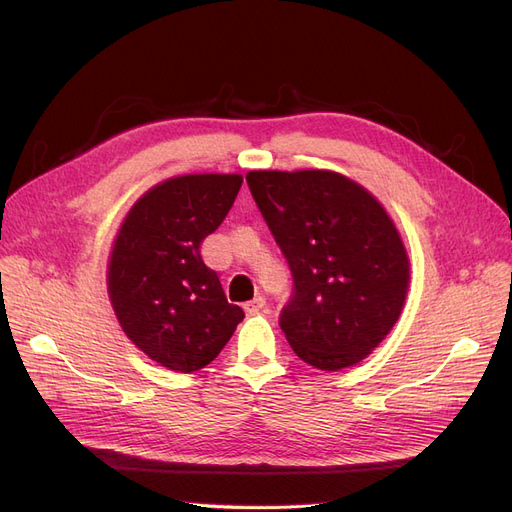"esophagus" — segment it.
Wrapping results in <instances>:
<instances>
[{
  "mask_svg": "<svg viewBox=\"0 0 512 512\" xmlns=\"http://www.w3.org/2000/svg\"><path fill=\"white\" fill-rule=\"evenodd\" d=\"M265 305H267V301H265V299H262V297H256V299H252V301H247V303L243 305V309H245V314H247V316H254V314H258L260 309L265 307Z\"/></svg>",
  "mask_w": 512,
  "mask_h": 512,
  "instance_id": "34e87169",
  "label": "esophagus"
}]
</instances>
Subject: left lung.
Instances as JSON below:
<instances>
[{"instance_id": "obj_1", "label": "left lung", "mask_w": 512, "mask_h": 512, "mask_svg": "<svg viewBox=\"0 0 512 512\" xmlns=\"http://www.w3.org/2000/svg\"><path fill=\"white\" fill-rule=\"evenodd\" d=\"M256 205L292 271L280 327L322 371L363 361L404 309L410 260L389 213L333 170H250Z\"/></svg>"}]
</instances>
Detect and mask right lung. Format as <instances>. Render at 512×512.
Wrapping results in <instances>:
<instances>
[{
	"label": "right lung",
	"mask_w": 512,
	"mask_h": 512,
	"mask_svg": "<svg viewBox=\"0 0 512 512\" xmlns=\"http://www.w3.org/2000/svg\"><path fill=\"white\" fill-rule=\"evenodd\" d=\"M241 175H181L153 185L123 220L108 258V297L130 342L181 374L209 365L245 318L200 243L228 215Z\"/></svg>",
	"instance_id": "obj_1"
}]
</instances>
